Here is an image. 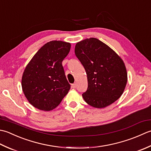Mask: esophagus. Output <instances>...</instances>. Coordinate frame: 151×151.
I'll use <instances>...</instances> for the list:
<instances>
[{
	"instance_id": "esophagus-1",
	"label": "esophagus",
	"mask_w": 151,
	"mask_h": 151,
	"mask_svg": "<svg viewBox=\"0 0 151 151\" xmlns=\"http://www.w3.org/2000/svg\"><path fill=\"white\" fill-rule=\"evenodd\" d=\"M77 87V84H76V83H73V84H72V88H76Z\"/></svg>"
}]
</instances>
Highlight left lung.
Listing matches in <instances>:
<instances>
[{
    "mask_svg": "<svg viewBox=\"0 0 151 151\" xmlns=\"http://www.w3.org/2000/svg\"><path fill=\"white\" fill-rule=\"evenodd\" d=\"M75 54L87 73L88 88L82 94L86 102L104 108L117 100L127 83V69L121 58L95 38L77 43Z\"/></svg>",
    "mask_w": 151,
    "mask_h": 151,
    "instance_id": "8db88e82",
    "label": "left lung"
}]
</instances>
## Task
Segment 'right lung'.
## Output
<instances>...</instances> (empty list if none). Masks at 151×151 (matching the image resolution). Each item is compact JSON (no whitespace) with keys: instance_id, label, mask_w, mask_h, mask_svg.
<instances>
[{"instance_id":"1","label":"right lung","mask_w":151,"mask_h":151,"mask_svg":"<svg viewBox=\"0 0 151 151\" xmlns=\"http://www.w3.org/2000/svg\"><path fill=\"white\" fill-rule=\"evenodd\" d=\"M70 43L53 40L37 51L23 72L21 86L29 103L42 111L59 105L70 89L62 63L69 53Z\"/></svg>"}]
</instances>
